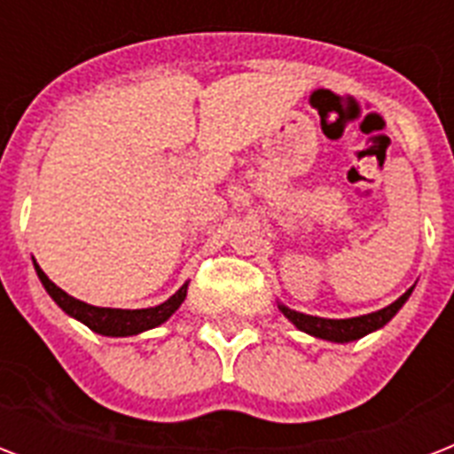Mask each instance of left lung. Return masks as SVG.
<instances>
[{
  "instance_id": "1",
  "label": "left lung",
  "mask_w": 454,
  "mask_h": 454,
  "mask_svg": "<svg viewBox=\"0 0 454 454\" xmlns=\"http://www.w3.org/2000/svg\"><path fill=\"white\" fill-rule=\"evenodd\" d=\"M412 290H415V287H410L403 297L395 299L394 303H388L387 309L374 310V313H367V316L358 317H341V320H337V317L306 316V313L287 309L285 303H278V309L283 310V316L287 317L297 330L306 332L310 337L325 339V341H334V344H348V341H356V339L365 337L370 332L381 330V327L403 309V303L408 301Z\"/></svg>"
}]
</instances>
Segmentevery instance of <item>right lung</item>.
<instances>
[{
  "mask_svg": "<svg viewBox=\"0 0 454 454\" xmlns=\"http://www.w3.org/2000/svg\"><path fill=\"white\" fill-rule=\"evenodd\" d=\"M35 270H37L44 290L49 292V297L59 303L67 316L80 320V323L87 325L89 330H94L96 334H103V337H131V334H141V332L167 323L171 313L184 303L185 292H188V283H185L176 294H171L167 301L160 303V306H151V309H101V306H91V303L70 297L67 292H63L59 285H53L46 278V273L39 269L37 263H35Z\"/></svg>",
  "mask_w": 454,
  "mask_h": 454,
  "instance_id": "add662e5",
  "label": "right lung"
}]
</instances>
